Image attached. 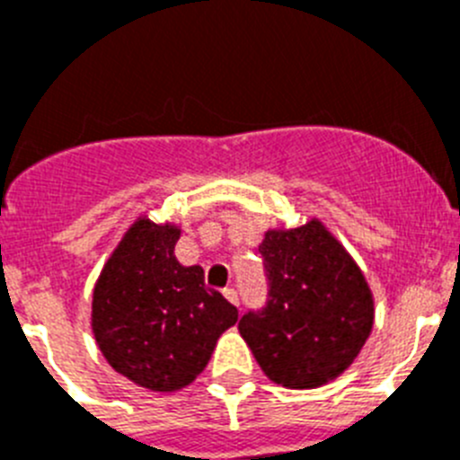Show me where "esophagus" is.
I'll return each mask as SVG.
<instances>
[{
    "instance_id": "esophagus-1",
    "label": "esophagus",
    "mask_w": 460,
    "mask_h": 460,
    "mask_svg": "<svg viewBox=\"0 0 460 460\" xmlns=\"http://www.w3.org/2000/svg\"><path fill=\"white\" fill-rule=\"evenodd\" d=\"M223 295H226L227 302L234 304V306H239V292L234 290V288H226V290H223Z\"/></svg>"
}]
</instances>
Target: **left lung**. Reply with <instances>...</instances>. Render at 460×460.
I'll list each match as a JSON object with an SVG mask.
<instances>
[{"instance_id": "8db88e82", "label": "left lung", "mask_w": 460, "mask_h": 460, "mask_svg": "<svg viewBox=\"0 0 460 460\" xmlns=\"http://www.w3.org/2000/svg\"><path fill=\"white\" fill-rule=\"evenodd\" d=\"M260 255L267 304L239 320V334L276 385H327L350 367L371 334L367 279L318 218L292 230H267Z\"/></svg>"}]
</instances>
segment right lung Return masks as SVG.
<instances>
[{"label":"right lung","instance_id":"obj_1","mask_svg":"<svg viewBox=\"0 0 460 460\" xmlns=\"http://www.w3.org/2000/svg\"><path fill=\"white\" fill-rule=\"evenodd\" d=\"M180 227L137 218L101 271L92 329L108 364L152 392H177L205 371L239 313L205 288L202 267L174 258Z\"/></svg>","mask_w":460,"mask_h":460}]
</instances>
